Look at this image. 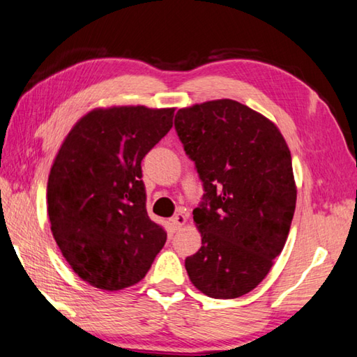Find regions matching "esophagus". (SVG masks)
<instances>
[{
    "instance_id": "obj_1",
    "label": "esophagus",
    "mask_w": 357,
    "mask_h": 357,
    "mask_svg": "<svg viewBox=\"0 0 357 357\" xmlns=\"http://www.w3.org/2000/svg\"><path fill=\"white\" fill-rule=\"evenodd\" d=\"M172 224H174V227L175 229H178V227H182L183 224L186 222V215H183L182 211H180V213H177V215H174V218H172Z\"/></svg>"
}]
</instances>
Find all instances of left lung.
I'll return each instance as SVG.
<instances>
[{
    "instance_id": "obj_1",
    "label": "left lung",
    "mask_w": 357,
    "mask_h": 357,
    "mask_svg": "<svg viewBox=\"0 0 357 357\" xmlns=\"http://www.w3.org/2000/svg\"><path fill=\"white\" fill-rule=\"evenodd\" d=\"M174 125L204 186L192 210L202 246L185 268L207 296L240 298L266 278L290 232L289 146L271 121L229 98L178 109Z\"/></svg>"
}]
</instances>
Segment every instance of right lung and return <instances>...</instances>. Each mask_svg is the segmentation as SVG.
Here are the masks:
<instances>
[{
	"instance_id": "obj_1",
	"label": "right lung",
	"mask_w": 357,
	"mask_h": 357,
	"mask_svg": "<svg viewBox=\"0 0 357 357\" xmlns=\"http://www.w3.org/2000/svg\"><path fill=\"white\" fill-rule=\"evenodd\" d=\"M174 108L93 109L62 142L47 186L52 232L78 276L122 290L146 276L166 243L150 220L141 161L172 128Z\"/></svg>"
}]
</instances>
